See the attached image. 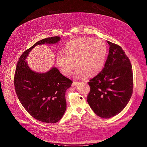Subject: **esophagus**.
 Instances as JSON below:
<instances>
[{"label": "esophagus", "mask_w": 147, "mask_h": 147, "mask_svg": "<svg viewBox=\"0 0 147 147\" xmlns=\"http://www.w3.org/2000/svg\"><path fill=\"white\" fill-rule=\"evenodd\" d=\"M78 83H79V82H77V81H74V82H73V84H72V86H76V85H77Z\"/></svg>", "instance_id": "obj_1"}]
</instances>
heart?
I'll list each match as a JSON object with an SVG mask.
<instances>
[{
    "label": "heart",
    "instance_id": "obj_1",
    "mask_svg": "<svg viewBox=\"0 0 147 147\" xmlns=\"http://www.w3.org/2000/svg\"><path fill=\"white\" fill-rule=\"evenodd\" d=\"M65 52L59 53L56 58L57 64L64 75L71 74L78 61L80 67L75 73L77 77L84 76L87 73L94 76L104 65L107 46L102 40L82 37L68 42Z\"/></svg>",
    "mask_w": 147,
    "mask_h": 147
}]
</instances>
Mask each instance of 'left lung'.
<instances>
[{
  "label": "left lung",
  "mask_w": 147,
  "mask_h": 147,
  "mask_svg": "<svg viewBox=\"0 0 147 147\" xmlns=\"http://www.w3.org/2000/svg\"><path fill=\"white\" fill-rule=\"evenodd\" d=\"M109 55L102 70L88 82L87 101L99 117L109 119L119 114L132 96L133 73L129 59L121 47L107 41Z\"/></svg>",
  "instance_id": "8db88e82"
}]
</instances>
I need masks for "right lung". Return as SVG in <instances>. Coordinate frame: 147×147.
<instances>
[{
	"label": "right lung",
	"instance_id": "obj_1",
	"mask_svg": "<svg viewBox=\"0 0 147 147\" xmlns=\"http://www.w3.org/2000/svg\"><path fill=\"white\" fill-rule=\"evenodd\" d=\"M59 36L44 38L36 42L21 55L14 76V86L22 106L32 117L49 123H55L63 117L66 109L65 92L73 81L63 76L56 67L44 73L31 70L26 59L37 45L55 44Z\"/></svg>",
	"mask_w": 147,
	"mask_h": 147
}]
</instances>
